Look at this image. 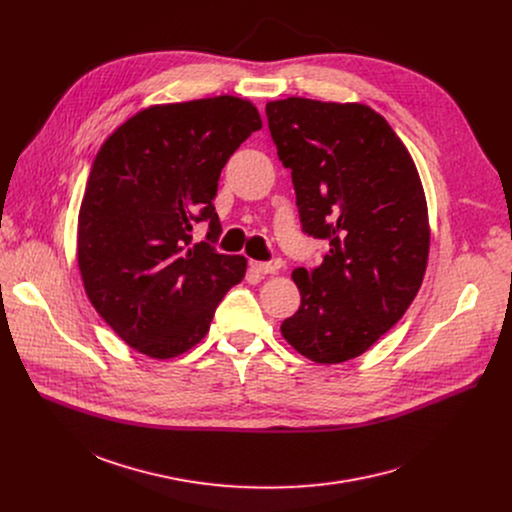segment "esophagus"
<instances>
[{
  "instance_id": "34e87169",
  "label": "esophagus",
  "mask_w": 512,
  "mask_h": 512,
  "mask_svg": "<svg viewBox=\"0 0 512 512\" xmlns=\"http://www.w3.org/2000/svg\"><path fill=\"white\" fill-rule=\"evenodd\" d=\"M249 265H251V269H253L255 273H261V275H271V273H275V271H277V267H275L273 263H263V261H251Z\"/></svg>"
}]
</instances>
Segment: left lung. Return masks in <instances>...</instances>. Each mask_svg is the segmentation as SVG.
Masks as SVG:
<instances>
[{
  "mask_svg": "<svg viewBox=\"0 0 512 512\" xmlns=\"http://www.w3.org/2000/svg\"><path fill=\"white\" fill-rule=\"evenodd\" d=\"M265 111L302 229L330 241L320 267L291 273L302 304L281 334L306 358L340 364L391 330L421 287L429 257L421 178L369 105L289 97Z\"/></svg>",
  "mask_w": 512,
  "mask_h": 512,
  "instance_id": "obj_1",
  "label": "left lung"
}]
</instances>
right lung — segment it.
Here are the masks:
<instances>
[{"mask_svg":"<svg viewBox=\"0 0 512 512\" xmlns=\"http://www.w3.org/2000/svg\"><path fill=\"white\" fill-rule=\"evenodd\" d=\"M257 107L221 95L152 105L119 125L93 162L79 210L77 261L87 298L133 350L158 360L194 348L247 271L243 255L194 243L214 212L218 178L261 129Z\"/></svg>","mask_w":512,"mask_h":512,"instance_id":"1","label":"right lung"}]
</instances>
